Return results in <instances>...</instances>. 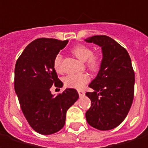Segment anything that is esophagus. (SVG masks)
<instances>
[{"label": "esophagus", "mask_w": 148, "mask_h": 148, "mask_svg": "<svg viewBox=\"0 0 148 148\" xmlns=\"http://www.w3.org/2000/svg\"><path fill=\"white\" fill-rule=\"evenodd\" d=\"M77 92H78V94H79V96H84V95H85V90H77Z\"/></svg>", "instance_id": "obj_1"}]
</instances>
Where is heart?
<instances>
[{
    "label": "heart",
    "mask_w": 148,
    "mask_h": 148,
    "mask_svg": "<svg viewBox=\"0 0 148 148\" xmlns=\"http://www.w3.org/2000/svg\"><path fill=\"white\" fill-rule=\"evenodd\" d=\"M72 54L79 60L86 62V66L90 71L95 72L101 66L102 58L99 53L93 52V49L85 44H77L71 49ZM62 56L61 54L55 55L53 62V66L57 73L62 71ZM90 81L89 74L86 73L69 74L64 77V84L66 86L74 89H82Z\"/></svg>",
    "instance_id": "b5f03b06"
}]
</instances>
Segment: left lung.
Instances as JSON below:
<instances>
[{
	"label": "left lung",
	"mask_w": 148,
	"mask_h": 148,
	"mask_svg": "<svg viewBox=\"0 0 148 148\" xmlns=\"http://www.w3.org/2000/svg\"><path fill=\"white\" fill-rule=\"evenodd\" d=\"M101 47L103 58L96 78L87 92L91 106L86 112L88 124L98 130L117 127L127 116L133 101L135 73L126 49L107 36L86 39Z\"/></svg>",
	"instance_id": "8db88e82"
}]
</instances>
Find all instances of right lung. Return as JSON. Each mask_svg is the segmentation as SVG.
Wrapping results in <instances>:
<instances>
[{
	"label": "right lung",
	"mask_w": 148,
	"mask_h": 148,
	"mask_svg": "<svg viewBox=\"0 0 148 148\" xmlns=\"http://www.w3.org/2000/svg\"><path fill=\"white\" fill-rule=\"evenodd\" d=\"M68 40L39 38L29 43L15 66L14 87L21 110L38 133L51 135L63 127L68 109L78 99L75 89L52 95V86L62 87L53 62Z\"/></svg>",
	"instance_id": "obj_1"
}]
</instances>
